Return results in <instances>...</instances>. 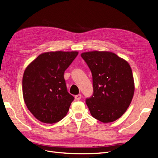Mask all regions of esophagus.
I'll list each match as a JSON object with an SVG mask.
<instances>
[{
	"mask_svg": "<svg viewBox=\"0 0 158 158\" xmlns=\"http://www.w3.org/2000/svg\"><path fill=\"white\" fill-rule=\"evenodd\" d=\"M81 98H82V95L81 94H78V95H75V99L76 100H80L81 99Z\"/></svg>",
	"mask_w": 158,
	"mask_h": 158,
	"instance_id": "esophagus-1",
	"label": "esophagus"
}]
</instances>
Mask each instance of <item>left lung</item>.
I'll return each instance as SVG.
<instances>
[{
	"mask_svg": "<svg viewBox=\"0 0 158 158\" xmlns=\"http://www.w3.org/2000/svg\"><path fill=\"white\" fill-rule=\"evenodd\" d=\"M92 72L94 94L86 99L92 116L103 123L120 118L130 106L135 82L128 63L109 51L81 54Z\"/></svg>",
	"mask_w": 158,
	"mask_h": 158,
	"instance_id": "obj_1",
	"label": "left lung"
}]
</instances>
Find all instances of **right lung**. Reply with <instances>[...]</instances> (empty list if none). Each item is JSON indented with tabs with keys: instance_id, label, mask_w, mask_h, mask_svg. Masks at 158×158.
<instances>
[{
	"instance_id": "obj_1",
	"label": "right lung",
	"mask_w": 158,
	"mask_h": 158,
	"mask_svg": "<svg viewBox=\"0 0 158 158\" xmlns=\"http://www.w3.org/2000/svg\"><path fill=\"white\" fill-rule=\"evenodd\" d=\"M78 51L43 52L27 66L22 93L28 110L37 120L52 124L67 114L74 97L66 89L64 73Z\"/></svg>"
}]
</instances>
